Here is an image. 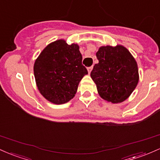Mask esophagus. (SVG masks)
Returning <instances> with one entry per match:
<instances>
[{
  "label": "esophagus",
  "instance_id": "34e87169",
  "mask_svg": "<svg viewBox=\"0 0 160 160\" xmlns=\"http://www.w3.org/2000/svg\"><path fill=\"white\" fill-rule=\"evenodd\" d=\"M92 69H93V66H90V67H88V71L89 74L91 73V70H92Z\"/></svg>",
  "mask_w": 160,
  "mask_h": 160
}]
</instances>
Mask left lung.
<instances>
[{
	"mask_svg": "<svg viewBox=\"0 0 160 160\" xmlns=\"http://www.w3.org/2000/svg\"><path fill=\"white\" fill-rule=\"evenodd\" d=\"M96 56L91 77L96 84L100 96L112 103H121L133 92L138 85V65L125 47H101Z\"/></svg>",
	"mask_w": 160,
	"mask_h": 160,
	"instance_id": "left-lung-1",
	"label": "left lung"
}]
</instances>
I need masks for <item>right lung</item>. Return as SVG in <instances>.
I'll list each match as a JSON object with an SVG mask.
<instances>
[{
  "mask_svg": "<svg viewBox=\"0 0 160 160\" xmlns=\"http://www.w3.org/2000/svg\"><path fill=\"white\" fill-rule=\"evenodd\" d=\"M77 44L64 40L51 43L35 60L34 75L39 91L47 100L56 104L65 103L74 98L78 84L87 69Z\"/></svg>",
  "mask_w": 160,
  "mask_h": 160,
  "instance_id": "right-lung-1",
  "label": "right lung"
}]
</instances>
